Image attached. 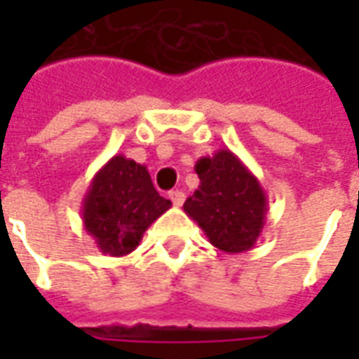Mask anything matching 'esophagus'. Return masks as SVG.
Masks as SVG:
<instances>
[{"label":"esophagus","mask_w":359,"mask_h":359,"mask_svg":"<svg viewBox=\"0 0 359 359\" xmlns=\"http://www.w3.org/2000/svg\"><path fill=\"white\" fill-rule=\"evenodd\" d=\"M169 198H171L172 205H177V208H180V205L184 203V194H182L180 190H172V192H169Z\"/></svg>","instance_id":"esophagus-1"}]
</instances>
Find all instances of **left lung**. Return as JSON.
<instances>
[{
  "label": "left lung",
  "instance_id": "obj_1",
  "mask_svg": "<svg viewBox=\"0 0 359 359\" xmlns=\"http://www.w3.org/2000/svg\"><path fill=\"white\" fill-rule=\"evenodd\" d=\"M194 169L200 187L182 205L184 213L215 248L226 254L254 248L267 215V196L256 175L225 148L198 159Z\"/></svg>",
  "mask_w": 359,
  "mask_h": 359
}]
</instances>
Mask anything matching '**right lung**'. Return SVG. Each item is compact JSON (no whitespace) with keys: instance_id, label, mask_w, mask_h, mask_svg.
<instances>
[{"instance_id":"1","label":"right lung","mask_w":359,"mask_h":359,"mask_svg":"<svg viewBox=\"0 0 359 359\" xmlns=\"http://www.w3.org/2000/svg\"><path fill=\"white\" fill-rule=\"evenodd\" d=\"M169 208L144 165L113 156L90 182L82 223L102 254L121 257L136 250L148 226Z\"/></svg>"}]
</instances>
